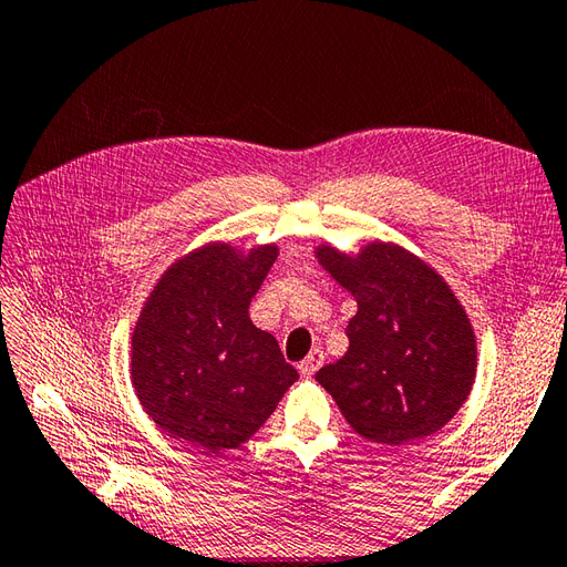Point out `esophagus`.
<instances>
[{
    "label": "esophagus",
    "mask_w": 567,
    "mask_h": 567,
    "mask_svg": "<svg viewBox=\"0 0 567 567\" xmlns=\"http://www.w3.org/2000/svg\"><path fill=\"white\" fill-rule=\"evenodd\" d=\"M323 365V351L321 348H311V353L299 363V372H302L305 378H311L315 372Z\"/></svg>",
    "instance_id": "esophagus-1"
}]
</instances>
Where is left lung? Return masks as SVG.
<instances>
[{
	"instance_id": "left-lung-1",
	"label": "left lung",
	"mask_w": 567,
	"mask_h": 567,
	"mask_svg": "<svg viewBox=\"0 0 567 567\" xmlns=\"http://www.w3.org/2000/svg\"><path fill=\"white\" fill-rule=\"evenodd\" d=\"M315 258L355 297L348 351L317 382L360 436L404 445L441 431L477 375V341L461 299L431 265L390 240L358 252L331 244Z\"/></svg>"
}]
</instances>
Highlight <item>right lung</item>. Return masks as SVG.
Returning a JSON list of instances; mask_svg holds the SVG:
<instances>
[{
	"label": "right lung",
	"mask_w": 567,
	"mask_h": 567,
	"mask_svg": "<svg viewBox=\"0 0 567 567\" xmlns=\"http://www.w3.org/2000/svg\"><path fill=\"white\" fill-rule=\"evenodd\" d=\"M275 244L212 240L153 285L131 333V382L173 439L221 453L246 443L299 380L248 305L277 258Z\"/></svg>",
	"instance_id": "right-lung-1"
}]
</instances>
